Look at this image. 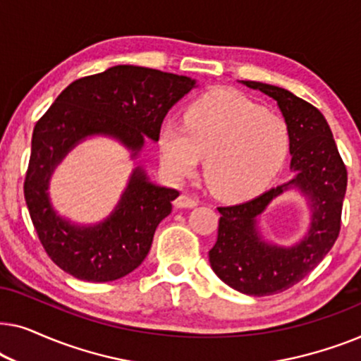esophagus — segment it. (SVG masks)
I'll return each instance as SVG.
<instances>
[{
    "mask_svg": "<svg viewBox=\"0 0 361 361\" xmlns=\"http://www.w3.org/2000/svg\"><path fill=\"white\" fill-rule=\"evenodd\" d=\"M197 204H199V200L189 194H182L174 200L176 209H194Z\"/></svg>",
    "mask_w": 361,
    "mask_h": 361,
    "instance_id": "obj_1",
    "label": "esophagus"
}]
</instances>
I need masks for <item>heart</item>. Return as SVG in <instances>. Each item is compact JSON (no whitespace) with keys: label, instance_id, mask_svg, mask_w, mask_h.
<instances>
[{"label":"heart","instance_id":"b5f03b06","mask_svg":"<svg viewBox=\"0 0 361 361\" xmlns=\"http://www.w3.org/2000/svg\"><path fill=\"white\" fill-rule=\"evenodd\" d=\"M288 123L238 92L219 90L192 102L185 126L161 130V162L172 179H184L205 156L210 189L226 199L255 194L274 179L288 157Z\"/></svg>","mask_w":361,"mask_h":361}]
</instances>
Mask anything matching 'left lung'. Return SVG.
Masks as SVG:
<instances>
[{
	"instance_id": "8db88e82",
	"label": "left lung",
	"mask_w": 361,
	"mask_h": 361,
	"mask_svg": "<svg viewBox=\"0 0 361 361\" xmlns=\"http://www.w3.org/2000/svg\"><path fill=\"white\" fill-rule=\"evenodd\" d=\"M278 103L290 135V169L294 177L243 204L219 207V236L209 259L215 274L240 293L271 295L304 279L325 258L340 233L342 205L347 190V167L338 154L322 113L286 88L241 80ZM308 199L311 225L305 238L293 247L264 242L257 216L288 190Z\"/></svg>"
}]
</instances>
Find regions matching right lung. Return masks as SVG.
<instances>
[{
    "label": "right lung",
    "mask_w": 361,
    "mask_h": 361,
    "mask_svg": "<svg viewBox=\"0 0 361 361\" xmlns=\"http://www.w3.org/2000/svg\"><path fill=\"white\" fill-rule=\"evenodd\" d=\"M195 87L190 77L156 68L115 66L72 82L32 131L24 199L41 243L73 278L106 283L130 274L149 253L157 225L171 214L176 189L152 184L133 171L110 216L80 226L62 219L49 199V180L63 157L88 136H110L135 159L145 140H159L167 111Z\"/></svg>",
    "instance_id": "obj_1"
}]
</instances>
